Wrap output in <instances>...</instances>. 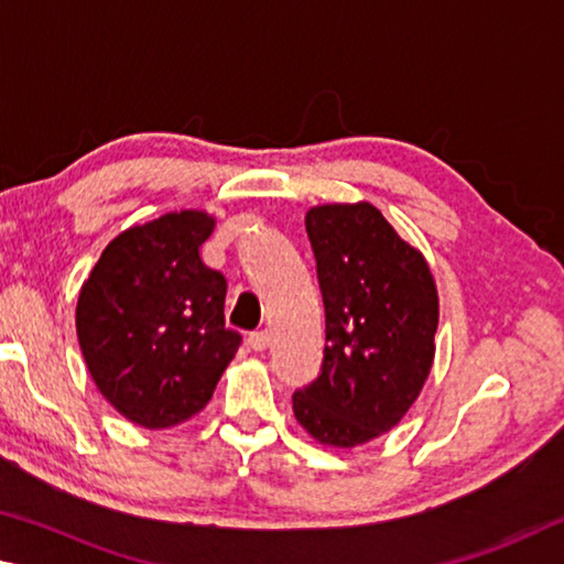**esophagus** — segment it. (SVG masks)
Masks as SVG:
<instances>
[{"label":"esophagus","instance_id":"esophagus-1","mask_svg":"<svg viewBox=\"0 0 564 564\" xmlns=\"http://www.w3.org/2000/svg\"><path fill=\"white\" fill-rule=\"evenodd\" d=\"M247 344H250V349H254V351H264L267 347H270V332H267V329L252 332L250 339H247Z\"/></svg>","mask_w":564,"mask_h":564}]
</instances>
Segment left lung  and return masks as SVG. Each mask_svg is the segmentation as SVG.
Wrapping results in <instances>:
<instances>
[{"instance_id":"1","label":"left lung","mask_w":564,"mask_h":564,"mask_svg":"<svg viewBox=\"0 0 564 564\" xmlns=\"http://www.w3.org/2000/svg\"><path fill=\"white\" fill-rule=\"evenodd\" d=\"M327 312L319 379L292 397L294 416L329 448L397 429L436 359L438 290L426 257L379 207L324 203L304 215Z\"/></svg>"}]
</instances>
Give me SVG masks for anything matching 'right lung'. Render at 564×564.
I'll list each match as a JSON object with an SVG mask.
<instances>
[{"mask_svg": "<svg viewBox=\"0 0 564 564\" xmlns=\"http://www.w3.org/2000/svg\"><path fill=\"white\" fill-rule=\"evenodd\" d=\"M215 215L175 210L106 245L76 302L78 347L96 389L135 426L173 429L200 413L235 359L223 272L200 247Z\"/></svg>", "mask_w": 564, "mask_h": 564, "instance_id": "obj_1", "label": "right lung"}]
</instances>
